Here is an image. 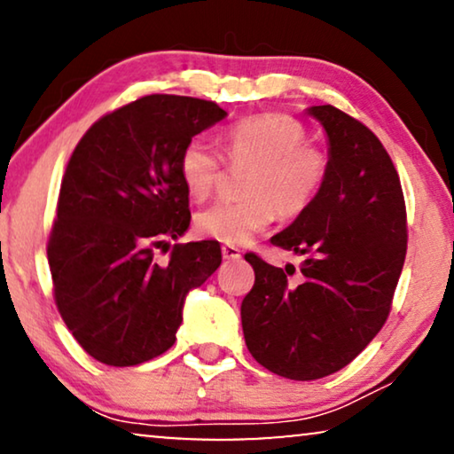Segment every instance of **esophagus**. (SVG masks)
<instances>
[{"mask_svg":"<svg viewBox=\"0 0 454 454\" xmlns=\"http://www.w3.org/2000/svg\"><path fill=\"white\" fill-rule=\"evenodd\" d=\"M221 254H223V258H225V260H239V258H241V250H239V247L229 246V244L221 247Z\"/></svg>","mask_w":454,"mask_h":454,"instance_id":"1","label":"esophagus"}]
</instances>
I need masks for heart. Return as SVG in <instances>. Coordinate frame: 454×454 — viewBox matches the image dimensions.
<instances>
[{
  "label": "heart",
  "instance_id": "heart-1",
  "mask_svg": "<svg viewBox=\"0 0 454 454\" xmlns=\"http://www.w3.org/2000/svg\"><path fill=\"white\" fill-rule=\"evenodd\" d=\"M223 146L235 165H252L246 176V198L216 202L196 215L198 233L221 244H246L283 216L309 208L325 188L328 157L306 145V129L281 114H262L235 121L223 132ZM179 176L196 200L213 194L221 177V154L213 142L196 136L179 154Z\"/></svg>",
  "mask_w": 454,
  "mask_h": 454
}]
</instances>
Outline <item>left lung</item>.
Segmentation results:
<instances>
[{"instance_id": "8db88e82", "label": "left lung", "mask_w": 454, "mask_h": 454, "mask_svg": "<svg viewBox=\"0 0 454 454\" xmlns=\"http://www.w3.org/2000/svg\"><path fill=\"white\" fill-rule=\"evenodd\" d=\"M308 115L328 138L326 184L270 238L306 256L301 281L289 283V266L285 273L246 254L256 281L241 301L252 357L291 380L334 374L368 347L388 318L407 252L399 173L382 142L333 105L309 107Z\"/></svg>"}]
</instances>
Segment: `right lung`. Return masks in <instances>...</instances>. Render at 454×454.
I'll return each mask as SVG.
<instances>
[{"instance_id":"obj_1","label":"right lung","mask_w":454,"mask_h":454,"mask_svg":"<svg viewBox=\"0 0 454 454\" xmlns=\"http://www.w3.org/2000/svg\"><path fill=\"white\" fill-rule=\"evenodd\" d=\"M227 115L213 101L148 95L92 123L61 179L47 244L55 303L80 347L126 368L176 343L185 295L221 266L219 241L154 247L190 227L179 154Z\"/></svg>"}]
</instances>
